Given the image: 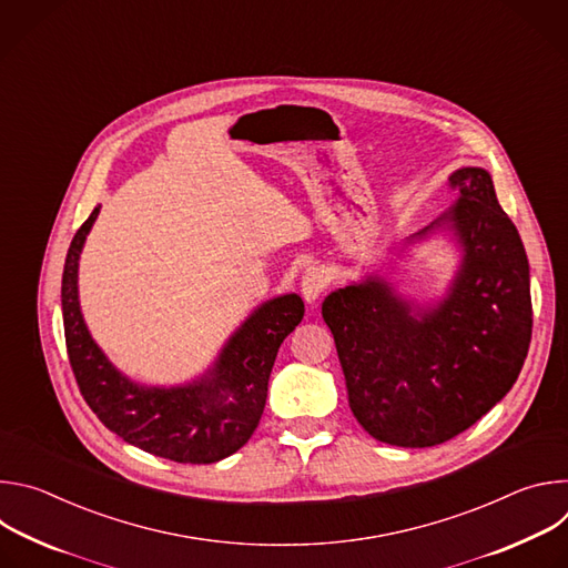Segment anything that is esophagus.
I'll return each instance as SVG.
<instances>
[{"mask_svg":"<svg viewBox=\"0 0 568 568\" xmlns=\"http://www.w3.org/2000/svg\"><path fill=\"white\" fill-rule=\"evenodd\" d=\"M326 283H328L326 274H323L321 270H316V267L307 270L305 276L301 278V294H303V298L307 303H314L323 294V290H326Z\"/></svg>","mask_w":568,"mask_h":568,"instance_id":"34e87169","label":"esophagus"}]
</instances>
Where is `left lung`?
Listing matches in <instances>:
<instances>
[{
	"label": "left lung",
	"instance_id": "left-lung-1",
	"mask_svg": "<svg viewBox=\"0 0 568 568\" xmlns=\"http://www.w3.org/2000/svg\"><path fill=\"white\" fill-rule=\"evenodd\" d=\"M449 182L456 202L402 247L449 235L460 261L440 298L404 296L371 272L321 303L353 416L395 447H434L471 427L513 388L530 346V267L519 231L488 171L463 166Z\"/></svg>",
	"mask_w": 568,
	"mask_h": 568
}]
</instances>
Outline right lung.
<instances>
[{"mask_svg": "<svg viewBox=\"0 0 568 568\" xmlns=\"http://www.w3.org/2000/svg\"><path fill=\"white\" fill-rule=\"evenodd\" d=\"M101 213L92 211L71 240L62 272L64 342L75 382L99 420L125 443L175 463H215L256 432L283 339L303 318L298 294L261 303L191 382L154 386L128 377L94 342L80 310L78 263Z\"/></svg>", "mask_w": 568, "mask_h": 568, "instance_id": "right-lung-1", "label": "right lung"}]
</instances>
